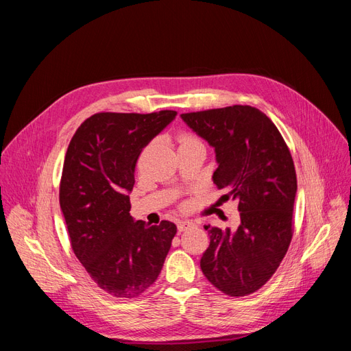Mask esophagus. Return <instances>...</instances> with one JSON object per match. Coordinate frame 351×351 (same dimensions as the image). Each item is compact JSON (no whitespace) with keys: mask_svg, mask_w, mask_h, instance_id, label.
<instances>
[{"mask_svg":"<svg viewBox=\"0 0 351 351\" xmlns=\"http://www.w3.org/2000/svg\"><path fill=\"white\" fill-rule=\"evenodd\" d=\"M193 224L190 221H184V219H180L178 222H177V228H178V231H186L187 228H190L192 227Z\"/></svg>","mask_w":351,"mask_h":351,"instance_id":"esophagus-1","label":"esophagus"}]
</instances>
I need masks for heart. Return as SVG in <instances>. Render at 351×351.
<instances>
[{
	"mask_svg": "<svg viewBox=\"0 0 351 351\" xmlns=\"http://www.w3.org/2000/svg\"><path fill=\"white\" fill-rule=\"evenodd\" d=\"M197 139L195 136H192V134H184V136H182V139H180V142L182 143H187V142H196Z\"/></svg>",
	"mask_w": 351,
	"mask_h": 351,
	"instance_id": "obj_1",
	"label": "heart"
}]
</instances>
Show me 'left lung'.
<instances>
[{"label": "left lung", "mask_w": 351, "mask_h": 351, "mask_svg": "<svg viewBox=\"0 0 351 351\" xmlns=\"http://www.w3.org/2000/svg\"><path fill=\"white\" fill-rule=\"evenodd\" d=\"M215 147L214 183L239 202L240 226H205L210 243L200 259L208 281L231 297L258 291L280 267L293 237L297 177L275 124L249 105L182 114Z\"/></svg>", "instance_id": "1"}]
</instances>
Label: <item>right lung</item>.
<instances>
[{
  "mask_svg": "<svg viewBox=\"0 0 351 351\" xmlns=\"http://www.w3.org/2000/svg\"><path fill=\"white\" fill-rule=\"evenodd\" d=\"M176 115L171 110L93 114L67 147L60 206L71 249L99 289L114 297L134 299L149 289L177 232L171 221H134L129 197L143 147Z\"/></svg>",
  "mask_w": 351,
  "mask_h": 351,
  "instance_id": "1",
  "label": "right lung"
}]
</instances>
